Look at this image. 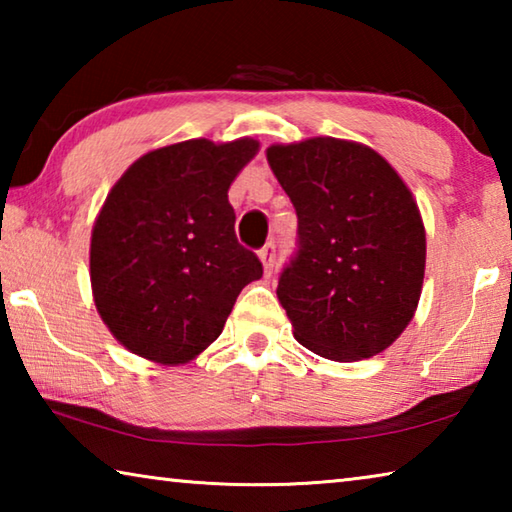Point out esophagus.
<instances>
[{"label":"esophagus","mask_w":512,"mask_h":512,"mask_svg":"<svg viewBox=\"0 0 512 512\" xmlns=\"http://www.w3.org/2000/svg\"><path fill=\"white\" fill-rule=\"evenodd\" d=\"M259 259H262L264 273L271 275L275 266V244H266L262 250H259Z\"/></svg>","instance_id":"34e87169"}]
</instances>
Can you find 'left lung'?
<instances>
[{
  "mask_svg": "<svg viewBox=\"0 0 512 512\" xmlns=\"http://www.w3.org/2000/svg\"><path fill=\"white\" fill-rule=\"evenodd\" d=\"M298 214V255L277 282L296 341L332 361L384 352L418 309L427 235L418 203L366 144L309 137L266 149Z\"/></svg>",
  "mask_w": 512,
  "mask_h": 512,
  "instance_id": "obj_1",
  "label": "left lung"
}]
</instances>
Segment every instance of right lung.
<instances>
[{
    "instance_id": "obj_1",
    "label": "right lung",
    "mask_w": 512,
    "mask_h": 512,
    "mask_svg": "<svg viewBox=\"0 0 512 512\" xmlns=\"http://www.w3.org/2000/svg\"><path fill=\"white\" fill-rule=\"evenodd\" d=\"M259 142L187 140L124 171L94 221L90 282L110 334L162 366L196 359L219 339L262 262L237 241L228 189Z\"/></svg>"
}]
</instances>
